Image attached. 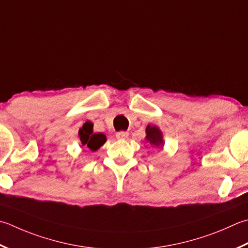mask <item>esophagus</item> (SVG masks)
<instances>
[{
    "label": "esophagus",
    "mask_w": 248,
    "mask_h": 248,
    "mask_svg": "<svg viewBox=\"0 0 248 248\" xmlns=\"http://www.w3.org/2000/svg\"><path fill=\"white\" fill-rule=\"evenodd\" d=\"M129 137L128 132H124V131H120V132L116 133V138L118 140H127Z\"/></svg>",
    "instance_id": "obj_1"
}]
</instances>
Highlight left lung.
I'll return each instance as SVG.
<instances>
[{
	"label": "left lung",
	"mask_w": 248,
	"mask_h": 248,
	"mask_svg": "<svg viewBox=\"0 0 248 248\" xmlns=\"http://www.w3.org/2000/svg\"><path fill=\"white\" fill-rule=\"evenodd\" d=\"M146 137H145V140L150 144V146L153 148H162L164 146V140H163V134L159 127L154 124H148L146 127Z\"/></svg>",
	"instance_id": "8db88e82"
}]
</instances>
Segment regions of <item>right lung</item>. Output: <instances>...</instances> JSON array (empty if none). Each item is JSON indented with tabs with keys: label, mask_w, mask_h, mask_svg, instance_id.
Listing matches in <instances>:
<instances>
[{
	"label": "right lung",
	"mask_w": 248,
	"mask_h": 248,
	"mask_svg": "<svg viewBox=\"0 0 248 248\" xmlns=\"http://www.w3.org/2000/svg\"><path fill=\"white\" fill-rule=\"evenodd\" d=\"M78 137L82 146H87L91 152H96L106 142V135L104 133L93 132V124L91 121H86L82 124L78 131Z\"/></svg>",
	"instance_id": "1"
}]
</instances>
